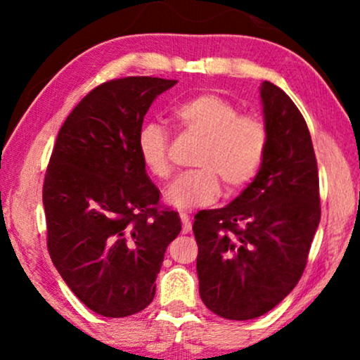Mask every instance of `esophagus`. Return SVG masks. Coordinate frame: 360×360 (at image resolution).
Returning a JSON list of instances; mask_svg holds the SVG:
<instances>
[{"label":"esophagus","instance_id":"obj_1","mask_svg":"<svg viewBox=\"0 0 360 360\" xmlns=\"http://www.w3.org/2000/svg\"><path fill=\"white\" fill-rule=\"evenodd\" d=\"M180 219H181V231H184V234H188L191 231V221L188 218V214L181 213Z\"/></svg>","mask_w":360,"mask_h":360}]
</instances>
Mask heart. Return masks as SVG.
<instances>
[{
  "mask_svg": "<svg viewBox=\"0 0 360 360\" xmlns=\"http://www.w3.org/2000/svg\"><path fill=\"white\" fill-rule=\"evenodd\" d=\"M174 120L185 136L200 141L195 170L176 176L164 191L167 203L180 211L213 203L224 188L236 191L257 176L269 150L270 131L262 116L240 112L224 96L196 95L174 110ZM170 139L164 127L147 122L137 134V152L150 175L170 174Z\"/></svg>",
  "mask_w": 360,
  "mask_h": 360,
  "instance_id": "b5f03b06",
  "label": "heart"
}]
</instances>
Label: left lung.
<instances>
[{
    "label": "left lung",
    "mask_w": 360,
    "mask_h": 360,
    "mask_svg": "<svg viewBox=\"0 0 360 360\" xmlns=\"http://www.w3.org/2000/svg\"><path fill=\"white\" fill-rule=\"evenodd\" d=\"M269 150L233 203L195 216L200 297L221 318L245 321L277 307L307 267L321 218L316 155L307 121L282 88L260 86Z\"/></svg>",
    "instance_id": "left-lung-1"
}]
</instances>
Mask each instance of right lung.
I'll use <instances>...</instances> for the list:
<instances>
[{
    "instance_id": "1",
    "label": "right lung",
    "mask_w": 360,
    "mask_h": 360,
    "mask_svg": "<svg viewBox=\"0 0 360 360\" xmlns=\"http://www.w3.org/2000/svg\"><path fill=\"white\" fill-rule=\"evenodd\" d=\"M175 83L126 77L93 88L67 116L49 160V254L78 300L101 316L149 307L167 245L181 231L137 152L147 110Z\"/></svg>"
}]
</instances>
